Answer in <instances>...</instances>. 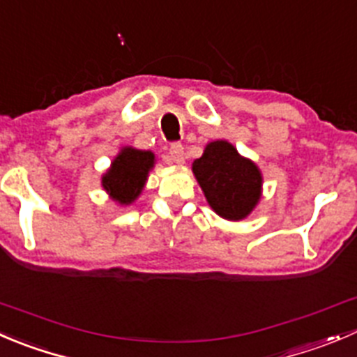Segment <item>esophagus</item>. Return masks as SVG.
Masks as SVG:
<instances>
[{"instance_id":"1","label":"esophagus","mask_w":357,"mask_h":357,"mask_svg":"<svg viewBox=\"0 0 357 357\" xmlns=\"http://www.w3.org/2000/svg\"><path fill=\"white\" fill-rule=\"evenodd\" d=\"M169 155H171V160L176 164H183L185 162V148L181 143H172L169 148Z\"/></svg>"}]
</instances>
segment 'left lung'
Listing matches in <instances>:
<instances>
[{
    "instance_id": "left-lung-1",
    "label": "left lung",
    "mask_w": 357,
    "mask_h": 357,
    "mask_svg": "<svg viewBox=\"0 0 357 357\" xmlns=\"http://www.w3.org/2000/svg\"><path fill=\"white\" fill-rule=\"evenodd\" d=\"M193 174L214 213L238 221L259 200L261 174L248 158H242L227 141H214L193 162Z\"/></svg>"
}]
</instances>
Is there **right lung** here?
Here are the masks:
<instances>
[{
  "label": "right lung",
  "instance_id": "right-lung-1",
  "mask_svg": "<svg viewBox=\"0 0 357 357\" xmlns=\"http://www.w3.org/2000/svg\"><path fill=\"white\" fill-rule=\"evenodd\" d=\"M153 160L151 151L123 148L102 178V186L116 202H134L143 190L148 171L153 167Z\"/></svg>",
  "mask_w": 357,
  "mask_h": 357
}]
</instances>
